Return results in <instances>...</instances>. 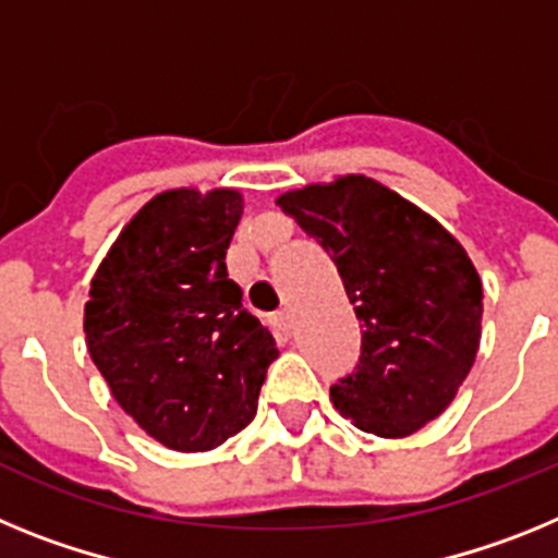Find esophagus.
Wrapping results in <instances>:
<instances>
[{"label": "esophagus", "instance_id": "obj_1", "mask_svg": "<svg viewBox=\"0 0 558 558\" xmlns=\"http://www.w3.org/2000/svg\"><path fill=\"white\" fill-rule=\"evenodd\" d=\"M269 323H272V326L278 328V331H283V333H292V328H294L292 312H278V314H272V319H269Z\"/></svg>", "mask_w": 558, "mask_h": 558}]
</instances>
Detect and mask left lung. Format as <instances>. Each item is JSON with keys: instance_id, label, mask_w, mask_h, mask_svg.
<instances>
[{"instance_id": "left-lung-1", "label": "left lung", "mask_w": 558, "mask_h": 558, "mask_svg": "<svg viewBox=\"0 0 558 558\" xmlns=\"http://www.w3.org/2000/svg\"><path fill=\"white\" fill-rule=\"evenodd\" d=\"M278 207L331 255L365 328L333 407L379 438L418 433L452 404L481 348L472 258L429 213L362 173L283 193Z\"/></svg>"}]
</instances>
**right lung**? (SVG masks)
<instances>
[{"label": "right lung", "mask_w": 558, "mask_h": 558, "mask_svg": "<svg viewBox=\"0 0 558 558\" xmlns=\"http://www.w3.org/2000/svg\"><path fill=\"white\" fill-rule=\"evenodd\" d=\"M241 213L232 187L157 193L92 278V362L140 429L177 452H207L241 433L278 360L275 337L227 275Z\"/></svg>", "instance_id": "right-lung-1"}]
</instances>
